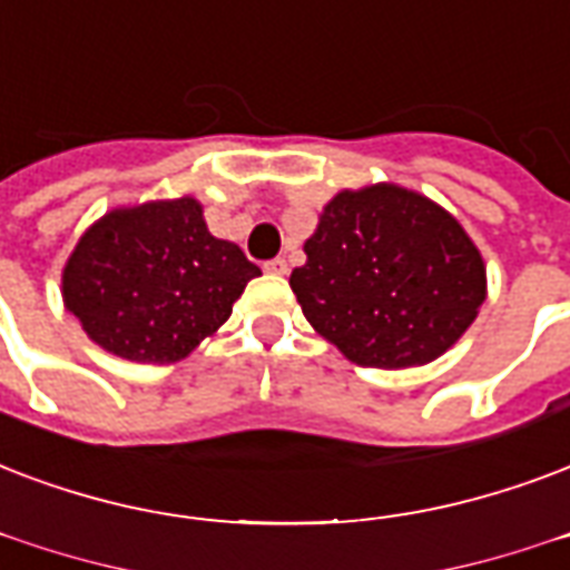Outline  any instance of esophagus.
<instances>
[{
  "instance_id": "34e87169",
  "label": "esophagus",
  "mask_w": 570,
  "mask_h": 570,
  "mask_svg": "<svg viewBox=\"0 0 570 570\" xmlns=\"http://www.w3.org/2000/svg\"><path fill=\"white\" fill-rule=\"evenodd\" d=\"M263 268H266L268 275H277V277H284L286 272H289V266H286V259H281V256H277V259H268V263Z\"/></svg>"
}]
</instances>
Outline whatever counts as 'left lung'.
I'll return each instance as SVG.
<instances>
[{
    "instance_id": "8db88e82",
    "label": "left lung",
    "mask_w": 570,
    "mask_h": 570,
    "mask_svg": "<svg viewBox=\"0 0 570 570\" xmlns=\"http://www.w3.org/2000/svg\"><path fill=\"white\" fill-rule=\"evenodd\" d=\"M289 286L316 334L362 367L436 362L488 298L484 256L451 212L394 181L337 190Z\"/></svg>"
}]
</instances>
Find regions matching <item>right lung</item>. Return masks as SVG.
I'll return each mask as SVG.
<instances>
[{
    "label": "right lung",
    "mask_w": 570,
    "mask_h": 570,
    "mask_svg": "<svg viewBox=\"0 0 570 570\" xmlns=\"http://www.w3.org/2000/svg\"><path fill=\"white\" fill-rule=\"evenodd\" d=\"M242 247L208 233L194 197L110 208L62 268V302L104 353L173 364L227 323L247 281Z\"/></svg>",
    "instance_id": "right-lung-1"
}]
</instances>
